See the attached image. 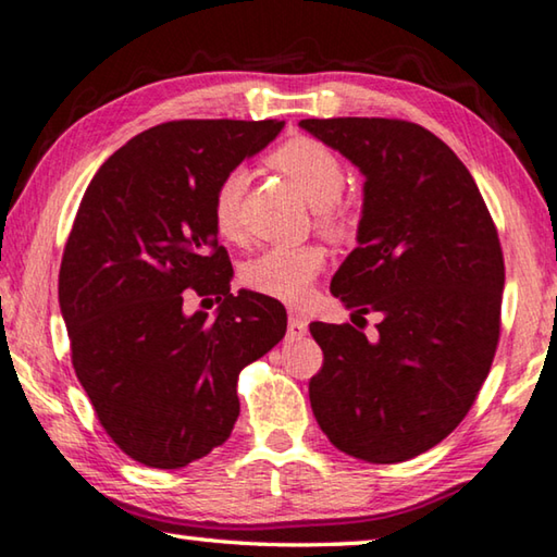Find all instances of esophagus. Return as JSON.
I'll use <instances>...</instances> for the list:
<instances>
[{
  "label": "esophagus",
  "instance_id": "34e87169",
  "mask_svg": "<svg viewBox=\"0 0 557 557\" xmlns=\"http://www.w3.org/2000/svg\"><path fill=\"white\" fill-rule=\"evenodd\" d=\"M308 333V321L304 315L290 313L288 315V338H300V335Z\"/></svg>",
  "mask_w": 557,
  "mask_h": 557
}]
</instances>
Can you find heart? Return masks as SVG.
Listing matches in <instances>:
<instances>
[{"label": "heart", "mask_w": 557, "mask_h": 557, "mask_svg": "<svg viewBox=\"0 0 557 557\" xmlns=\"http://www.w3.org/2000/svg\"><path fill=\"white\" fill-rule=\"evenodd\" d=\"M269 165L284 172L306 202L313 207L315 224L331 236H348L352 232V212L348 202H343L341 193L345 185V170L338 154L325 143L306 135H296L269 154ZM246 189V172L232 168L224 172L212 193V219L216 232L226 239L239 242L244 236L242 202ZM325 253L315 244L300 246H273L261 257L244 267L246 288L261 296L298 304L306 298L313 278L321 273Z\"/></svg>", "instance_id": "1"}]
</instances>
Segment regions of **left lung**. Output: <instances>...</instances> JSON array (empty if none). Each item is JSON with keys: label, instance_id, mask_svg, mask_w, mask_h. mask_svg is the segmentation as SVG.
I'll list each match as a JSON object with an SVG mask.
<instances>
[{"label": "left lung", "instance_id": "obj_1", "mask_svg": "<svg viewBox=\"0 0 557 557\" xmlns=\"http://www.w3.org/2000/svg\"><path fill=\"white\" fill-rule=\"evenodd\" d=\"M300 127L364 175L358 246L331 281L355 318L311 323L323 368L308 382L333 446L370 463L407 461L457 430L494 362L504 251L467 165L426 127L397 117H308Z\"/></svg>", "mask_w": 557, "mask_h": 557}]
</instances>
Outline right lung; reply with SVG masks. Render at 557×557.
I'll return each mask as SVG.
<instances>
[{
    "instance_id": "add662e5",
    "label": "right lung",
    "mask_w": 557,
    "mask_h": 557,
    "mask_svg": "<svg viewBox=\"0 0 557 557\" xmlns=\"http://www.w3.org/2000/svg\"><path fill=\"white\" fill-rule=\"evenodd\" d=\"M281 121H170L123 145L90 180L59 271L71 362L127 457L180 469L230 440L239 372L286 335L276 298L232 294L212 193L276 138ZM220 300L187 317L184 298Z\"/></svg>"
}]
</instances>
